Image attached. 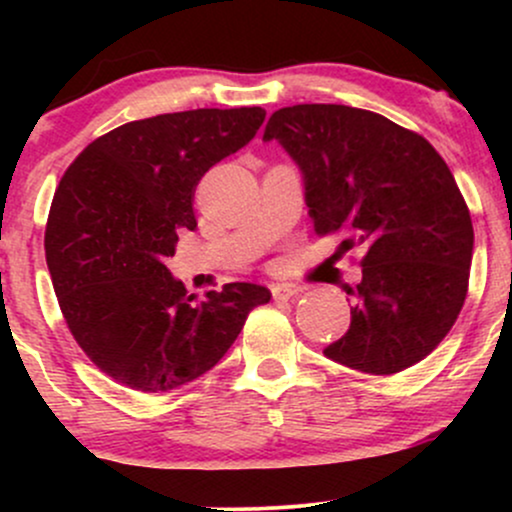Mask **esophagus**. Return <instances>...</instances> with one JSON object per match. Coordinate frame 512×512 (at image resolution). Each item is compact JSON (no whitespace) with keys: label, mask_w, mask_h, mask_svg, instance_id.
<instances>
[{"label":"esophagus","mask_w":512,"mask_h":512,"mask_svg":"<svg viewBox=\"0 0 512 512\" xmlns=\"http://www.w3.org/2000/svg\"><path fill=\"white\" fill-rule=\"evenodd\" d=\"M272 296H274V301H291L293 296H298V289L289 284H276V286H272Z\"/></svg>","instance_id":"1"}]
</instances>
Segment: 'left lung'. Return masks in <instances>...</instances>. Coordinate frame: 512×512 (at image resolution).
I'll list each match as a JSON object with an SVG mask.
<instances>
[{"instance_id": "obj_1", "label": "left lung", "mask_w": 512, "mask_h": 512, "mask_svg": "<svg viewBox=\"0 0 512 512\" xmlns=\"http://www.w3.org/2000/svg\"><path fill=\"white\" fill-rule=\"evenodd\" d=\"M298 163L317 236L366 250L351 325L325 356L392 375L424 361L460 315L474 228L443 156L421 134L334 103L281 108L264 127Z\"/></svg>"}]
</instances>
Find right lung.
<instances>
[{
	"instance_id": "right-lung-1",
	"label": "right lung",
	"mask_w": 512,
	"mask_h": 512,
	"mask_svg": "<svg viewBox=\"0 0 512 512\" xmlns=\"http://www.w3.org/2000/svg\"><path fill=\"white\" fill-rule=\"evenodd\" d=\"M262 108H199L115 127L62 175L45 260L69 332L115 383L170 392L236 342L264 286L226 284L207 301L168 272L178 233L195 231V187L264 122Z\"/></svg>"
}]
</instances>
